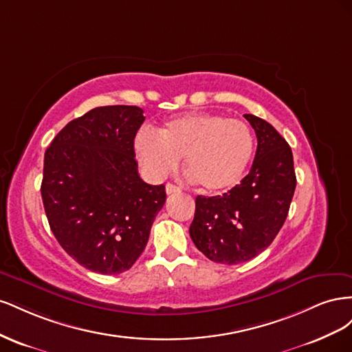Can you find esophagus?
I'll return each mask as SVG.
<instances>
[{
    "instance_id": "34e87169",
    "label": "esophagus",
    "mask_w": 352,
    "mask_h": 352,
    "mask_svg": "<svg viewBox=\"0 0 352 352\" xmlns=\"http://www.w3.org/2000/svg\"><path fill=\"white\" fill-rule=\"evenodd\" d=\"M180 189L179 186H176V185H173V184H167L166 185V194L167 195H172V194H176V192H180Z\"/></svg>"
}]
</instances>
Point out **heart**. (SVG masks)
<instances>
[{
  "instance_id": "b5f03b06",
  "label": "heart",
  "mask_w": 352,
  "mask_h": 352,
  "mask_svg": "<svg viewBox=\"0 0 352 352\" xmlns=\"http://www.w3.org/2000/svg\"><path fill=\"white\" fill-rule=\"evenodd\" d=\"M135 151L154 177H164L185 157V167L208 192L236 186L251 163L254 136L250 126L216 113H188L167 120L158 129H142Z\"/></svg>"
}]
</instances>
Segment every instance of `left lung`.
Wrapping results in <instances>:
<instances>
[{
  "instance_id": "obj_1",
  "label": "left lung",
  "mask_w": 352,
  "mask_h": 352,
  "mask_svg": "<svg viewBox=\"0 0 352 352\" xmlns=\"http://www.w3.org/2000/svg\"><path fill=\"white\" fill-rule=\"evenodd\" d=\"M243 116L258 142L250 173L223 195H198L189 228L195 247L220 264L248 261L269 247L283 226L296 186L289 144L270 123Z\"/></svg>"
}]
</instances>
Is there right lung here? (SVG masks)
Instances as JSON below:
<instances>
[{
    "mask_svg": "<svg viewBox=\"0 0 352 352\" xmlns=\"http://www.w3.org/2000/svg\"><path fill=\"white\" fill-rule=\"evenodd\" d=\"M144 120L136 105L97 107L67 123L45 151L41 195L50 228L91 272L129 270L166 202L164 185L138 173L133 140Z\"/></svg>",
    "mask_w": 352,
    "mask_h": 352,
    "instance_id": "obj_1",
    "label": "right lung"
}]
</instances>
